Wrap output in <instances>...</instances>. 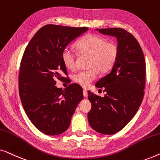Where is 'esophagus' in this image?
<instances>
[{"instance_id": "1", "label": "esophagus", "mask_w": 160, "mask_h": 160, "mask_svg": "<svg viewBox=\"0 0 160 160\" xmlns=\"http://www.w3.org/2000/svg\"><path fill=\"white\" fill-rule=\"evenodd\" d=\"M83 95H84V98L87 97V95H88V93H87V89H83Z\"/></svg>"}]
</instances>
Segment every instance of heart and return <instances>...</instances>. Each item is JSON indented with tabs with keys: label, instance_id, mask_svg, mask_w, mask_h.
Masks as SVG:
<instances>
[{
	"label": "heart",
	"instance_id": "heart-1",
	"mask_svg": "<svg viewBox=\"0 0 160 160\" xmlns=\"http://www.w3.org/2000/svg\"><path fill=\"white\" fill-rule=\"evenodd\" d=\"M78 52L82 56H89L87 66L89 69L75 74L73 80L80 86L87 87L100 73L108 72L114 66L119 56V47L115 42L108 41L96 34H87L76 43ZM62 60L65 66L74 71L78 66V54L71 48L62 51Z\"/></svg>",
	"mask_w": 160,
	"mask_h": 160
}]
</instances>
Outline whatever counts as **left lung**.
I'll use <instances>...</instances> for the list:
<instances>
[{"label": "left lung", "mask_w": 160, "mask_h": 160, "mask_svg": "<svg viewBox=\"0 0 160 160\" xmlns=\"http://www.w3.org/2000/svg\"><path fill=\"white\" fill-rule=\"evenodd\" d=\"M102 34L115 36L119 56L110 73L95 86L103 88V98L88 91L92 108L88 121L98 132L112 135L122 130L138 110L144 96L146 62L136 38L123 28L98 29Z\"/></svg>", "instance_id": "left-lung-1"}]
</instances>
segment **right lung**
Wrapping results in <instances>:
<instances>
[{"label": "right lung", "instance_id": "add662e5", "mask_svg": "<svg viewBox=\"0 0 160 160\" xmlns=\"http://www.w3.org/2000/svg\"><path fill=\"white\" fill-rule=\"evenodd\" d=\"M88 30L87 27L46 25L34 35L25 48L19 73V92L24 110L33 125L46 135H56L69 128L83 89L71 84L65 89L56 79L68 76L62 60L68 44Z\"/></svg>", "mask_w": 160, "mask_h": 160}]
</instances>
